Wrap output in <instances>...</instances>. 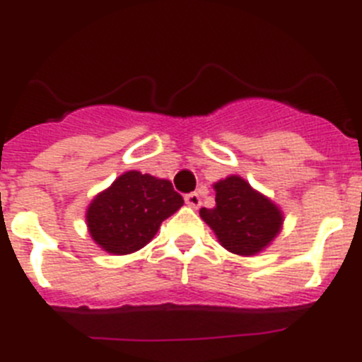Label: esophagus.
<instances>
[{
    "instance_id": "34e87169",
    "label": "esophagus",
    "mask_w": 362,
    "mask_h": 362,
    "mask_svg": "<svg viewBox=\"0 0 362 362\" xmlns=\"http://www.w3.org/2000/svg\"><path fill=\"white\" fill-rule=\"evenodd\" d=\"M185 203L188 204V206H192V209H199L201 206V197L197 192H192V194H187L185 196Z\"/></svg>"
}]
</instances>
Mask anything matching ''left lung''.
<instances>
[{
	"label": "left lung",
	"instance_id": "8db88e82",
	"mask_svg": "<svg viewBox=\"0 0 362 362\" xmlns=\"http://www.w3.org/2000/svg\"><path fill=\"white\" fill-rule=\"evenodd\" d=\"M216 206L201 209L203 221L226 250L255 255L264 250L283 225V212L267 196L239 175H228L214 185Z\"/></svg>",
	"mask_w": 362,
	"mask_h": 362
}]
</instances>
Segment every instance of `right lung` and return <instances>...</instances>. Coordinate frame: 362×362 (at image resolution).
Listing matches in <instances>:
<instances>
[{
  "mask_svg": "<svg viewBox=\"0 0 362 362\" xmlns=\"http://www.w3.org/2000/svg\"><path fill=\"white\" fill-rule=\"evenodd\" d=\"M183 203L168 179L130 170L92 199L86 225L95 245L105 252L132 254L148 245L163 221Z\"/></svg>",
  "mask_w": 362,
  "mask_h": 362,
  "instance_id": "1",
  "label": "right lung"
}]
</instances>
